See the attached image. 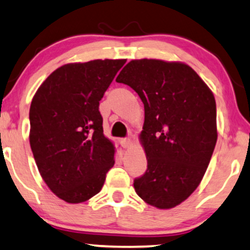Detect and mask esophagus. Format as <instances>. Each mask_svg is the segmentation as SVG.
<instances>
[{
	"mask_svg": "<svg viewBox=\"0 0 250 250\" xmlns=\"http://www.w3.org/2000/svg\"><path fill=\"white\" fill-rule=\"evenodd\" d=\"M132 144H133V142H132V139H130V138H126V139L122 140V145L124 148H130Z\"/></svg>",
	"mask_w": 250,
	"mask_h": 250,
	"instance_id": "34e87169",
	"label": "esophagus"
}]
</instances>
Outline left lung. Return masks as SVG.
Segmentation results:
<instances>
[{"instance_id":"1","label":"left lung","mask_w":250,"mask_h":250,"mask_svg":"<svg viewBox=\"0 0 250 250\" xmlns=\"http://www.w3.org/2000/svg\"><path fill=\"white\" fill-rule=\"evenodd\" d=\"M116 82L131 86L144 103L139 142L147 171L134 180L146 204L169 209L200 185L216 139V104L212 90L183 62L133 60Z\"/></svg>"}]
</instances>
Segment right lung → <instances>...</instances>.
Segmentation results:
<instances>
[{"label":"right lung","mask_w":250,"mask_h":250,"mask_svg":"<svg viewBox=\"0 0 250 250\" xmlns=\"http://www.w3.org/2000/svg\"><path fill=\"white\" fill-rule=\"evenodd\" d=\"M126 60L64 64L31 101L29 142L40 174L56 196L81 204L101 192L114 165L99 101Z\"/></svg>","instance_id":"obj_1"}]
</instances>
